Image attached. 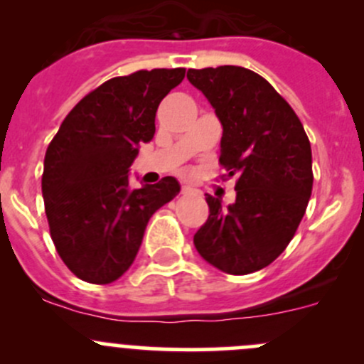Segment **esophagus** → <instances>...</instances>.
<instances>
[{
  "label": "esophagus",
  "mask_w": 364,
  "mask_h": 364,
  "mask_svg": "<svg viewBox=\"0 0 364 364\" xmlns=\"http://www.w3.org/2000/svg\"><path fill=\"white\" fill-rule=\"evenodd\" d=\"M197 190L196 188H192V186H188V185H183L181 186V193L183 196H192V193H196Z\"/></svg>",
  "instance_id": "obj_1"
}]
</instances>
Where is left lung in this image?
<instances>
[{
  "label": "left lung",
  "instance_id": "8db88e82",
  "mask_svg": "<svg viewBox=\"0 0 364 364\" xmlns=\"http://www.w3.org/2000/svg\"><path fill=\"white\" fill-rule=\"evenodd\" d=\"M223 127L220 164L237 176L236 203L208 196L193 236L200 257L229 274L269 266L294 237L314 185L311 148L299 117L264 77L243 67L190 68Z\"/></svg>",
  "mask_w": 364,
  "mask_h": 364
}]
</instances>
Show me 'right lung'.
<instances>
[{
	"mask_svg": "<svg viewBox=\"0 0 364 364\" xmlns=\"http://www.w3.org/2000/svg\"><path fill=\"white\" fill-rule=\"evenodd\" d=\"M185 68L139 70L114 77L82 98L50 141L42 193L50 237L77 278L105 285L135 260L156 209L179 193L178 179L130 188L128 172L155 135L165 95Z\"/></svg>",
	"mask_w": 364,
	"mask_h": 364,
	"instance_id": "right-lung-1",
	"label": "right lung"
}]
</instances>
